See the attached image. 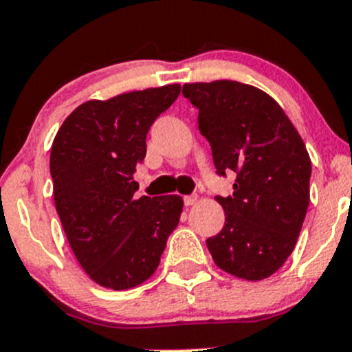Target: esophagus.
I'll list each match as a JSON object with an SVG mask.
<instances>
[{
  "label": "esophagus",
  "instance_id": "34e87169",
  "mask_svg": "<svg viewBox=\"0 0 352 352\" xmlns=\"http://www.w3.org/2000/svg\"><path fill=\"white\" fill-rule=\"evenodd\" d=\"M183 200H185V206L190 207V206H195L197 200H199V197H197V195H186Z\"/></svg>",
  "mask_w": 352,
  "mask_h": 352
}]
</instances>
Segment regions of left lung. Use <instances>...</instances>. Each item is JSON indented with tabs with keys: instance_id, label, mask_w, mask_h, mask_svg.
Instances as JSON below:
<instances>
[{
	"instance_id": "8db88e82",
	"label": "left lung",
	"mask_w": 352,
	"mask_h": 352,
	"mask_svg": "<svg viewBox=\"0 0 352 352\" xmlns=\"http://www.w3.org/2000/svg\"><path fill=\"white\" fill-rule=\"evenodd\" d=\"M199 129L221 176L235 174L233 195L216 197L224 226L207 239L214 263L259 282L283 266L309 206L311 159L294 124L263 89L236 81L186 82Z\"/></svg>"
}]
</instances>
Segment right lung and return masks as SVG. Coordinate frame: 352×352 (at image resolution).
Here are the masks:
<instances>
[{
  "label": "right lung",
  "mask_w": 352,
  "mask_h": 352,
  "mask_svg": "<svg viewBox=\"0 0 352 352\" xmlns=\"http://www.w3.org/2000/svg\"><path fill=\"white\" fill-rule=\"evenodd\" d=\"M179 91V85H167L89 100L63 120L53 140L56 212L76 259L105 289L146 282L179 223L182 197L135 199L133 178L145 159L150 126Z\"/></svg>",
  "instance_id": "right-lung-1"
}]
</instances>
